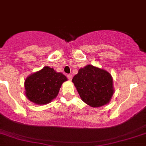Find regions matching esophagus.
Returning <instances> with one entry per match:
<instances>
[{
    "mask_svg": "<svg viewBox=\"0 0 146 146\" xmlns=\"http://www.w3.org/2000/svg\"><path fill=\"white\" fill-rule=\"evenodd\" d=\"M67 78H68V79L69 80H72V78H73V76H72V75H68V76H67Z\"/></svg>",
    "mask_w": 146,
    "mask_h": 146,
    "instance_id": "esophagus-1",
    "label": "esophagus"
}]
</instances>
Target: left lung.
I'll return each instance as SVG.
<instances>
[{"mask_svg":"<svg viewBox=\"0 0 146 146\" xmlns=\"http://www.w3.org/2000/svg\"><path fill=\"white\" fill-rule=\"evenodd\" d=\"M72 82L82 100L92 107L107 105L114 92L111 74L90 64L78 70Z\"/></svg>","mask_w":146,"mask_h":146,"instance_id":"left-lung-1","label":"left lung"}]
</instances>
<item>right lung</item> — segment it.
<instances>
[{
	"label": "right lung",
	"instance_id": "add662e5",
	"mask_svg": "<svg viewBox=\"0 0 146 146\" xmlns=\"http://www.w3.org/2000/svg\"><path fill=\"white\" fill-rule=\"evenodd\" d=\"M67 78L52 68L44 66L25 79V96L29 100L37 105H46L55 98L60 87Z\"/></svg>",
	"mask_w": 146,
	"mask_h": 146
}]
</instances>
